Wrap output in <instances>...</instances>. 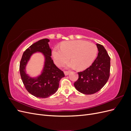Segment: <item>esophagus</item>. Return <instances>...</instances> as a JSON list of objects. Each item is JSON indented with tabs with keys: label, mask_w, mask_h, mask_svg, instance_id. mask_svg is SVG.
Listing matches in <instances>:
<instances>
[{
	"label": "esophagus",
	"mask_w": 131,
	"mask_h": 131,
	"mask_svg": "<svg viewBox=\"0 0 131 131\" xmlns=\"http://www.w3.org/2000/svg\"><path fill=\"white\" fill-rule=\"evenodd\" d=\"M64 73L65 75H66V76H67V75H68L69 74V72H67V71H65Z\"/></svg>",
	"instance_id": "obj_1"
}]
</instances>
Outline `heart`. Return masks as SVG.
Segmentation results:
<instances>
[{"mask_svg":"<svg viewBox=\"0 0 131 131\" xmlns=\"http://www.w3.org/2000/svg\"><path fill=\"white\" fill-rule=\"evenodd\" d=\"M98 52L97 46L85 40L65 41L61 43V48L54 47L52 52L53 61L58 67L68 62L70 56L72 61L66 66L67 68L77 67L80 70H85L92 64Z\"/></svg>","mask_w":131,"mask_h":131,"instance_id":"1","label":"heart"}]
</instances>
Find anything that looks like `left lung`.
Segmentation results:
<instances>
[{
	"label": "left lung",
	"mask_w": 131,
	"mask_h": 131,
	"mask_svg": "<svg viewBox=\"0 0 131 131\" xmlns=\"http://www.w3.org/2000/svg\"><path fill=\"white\" fill-rule=\"evenodd\" d=\"M98 56L89 68L78 73L79 79L74 86L84 94L97 92L108 81L110 76V58L104 46L97 43Z\"/></svg>",
	"instance_id": "obj_1"
}]
</instances>
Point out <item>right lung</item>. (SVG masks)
<instances>
[{
    "mask_svg": "<svg viewBox=\"0 0 131 131\" xmlns=\"http://www.w3.org/2000/svg\"><path fill=\"white\" fill-rule=\"evenodd\" d=\"M48 39H43L30 45L23 53L19 64V72L22 82L28 92L38 97L47 98L57 92L59 82L64 77L51 58V49ZM41 53L45 57V63L41 73L31 77L26 74V67L31 56L35 53Z\"/></svg>",
    "mask_w": 131,
    "mask_h": 131,
    "instance_id": "right-lung-1",
    "label": "right lung"
}]
</instances>
